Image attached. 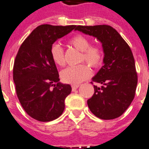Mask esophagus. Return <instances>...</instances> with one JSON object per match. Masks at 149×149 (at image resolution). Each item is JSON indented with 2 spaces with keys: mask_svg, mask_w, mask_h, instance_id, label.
Returning a JSON list of instances; mask_svg holds the SVG:
<instances>
[{
  "mask_svg": "<svg viewBox=\"0 0 149 149\" xmlns=\"http://www.w3.org/2000/svg\"><path fill=\"white\" fill-rule=\"evenodd\" d=\"M79 86V85H78V84H76V85H72V91H75V90H76V89H77Z\"/></svg>",
  "mask_w": 149,
  "mask_h": 149,
  "instance_id": "34e87169",
  "label": "esophagus"
}]
</instances>
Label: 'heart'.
<instances>
[{"label": "heart", "mask_w": 149, "mask_h": 149, "mask_svg": "<svg viewBox=\"0 0 149 149\" xmlns=\"http://www.w3.org/2000/svg\"><path fill=\"white\" fill-rule=\"evenodd\" d=\"M72 47L80 52L82 55L80 62L85 61L92 67H97L102 63L103 56L102 52L97 46H91V43L88 38L77 35L70 40ZM50 56L54 63L60 66H63L66 63L64 51L59 44H54L50 48ZM90 75V69L85 64L78 66H71L61 72L60 77L64 83L70 84H79L86 79Z\"/></svg>", "instance_id": "obj_1"}]
</instances>
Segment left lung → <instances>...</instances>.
Segmentation results:
<instances>
[{"mask_svg":"<svg viewBox=\"0 0 149 149\" xmlns=\"http://www.w3.org/2000/svg\"><path fill=\"white\" fill-rule=\"evenodd\" d=\"M75 30L95 37L103 49V66L92 79L102 86H94L93 95L87 100L89 109L102 119L118 118L135 97L138 76L132 52L121 35L109 25L77 26Z\"/></svg>","mask_w":149,"mask_h":149,"instance_id":"8db88e82","label":"left lung"}]
</instances>
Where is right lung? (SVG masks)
<instances>
[{
	"label": "right lung",
	"instance_id": "obj_1",
	"mask_svg": "<svg viewBox=\"0 0 149 149\" xmlns=\"http://www.w3.org/2000/svg\"><path fill=\"white\" fill-rule=\"evenodd\" d=\"M76 27L38 26L23 42L16 56L13 79L17 95L25 112L36 120L50 122L63 112L65 99L72 88L60 82L50 48Z\"/></svg>",
	"mask_w": 149,
	"mask_h": 149
}]
</instances>
